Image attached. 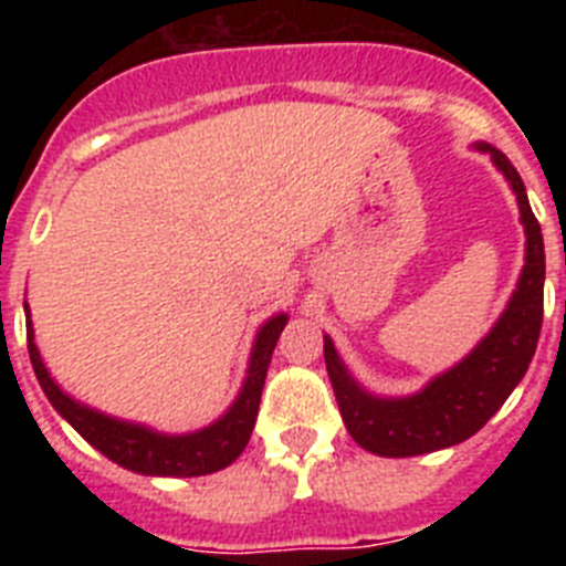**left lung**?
Segmentation results:
<instances>
[{"label": "left lung", "mask_w": 566, "mask_h": 566, "mask_svg": "<svg viewBox=\"0 0 566 566\" xmlns=\"http://www.w3.org/2000/svg\"><path fill=\"white\" fill-rule=\"evenodd\" d=\"M488 153L499 172L516 192L527 249L524 269L507 308L488 337L453 368L433 377L411 397H374L348 374L332 337H323L328 379L337 397L343 422L354 442L377 457H419L464 442L488 422L513 394L536 354L544 317V238L530 209L522 175L490 144H476Z\"/></svg>", "instance_id": "1"}]
</instances>
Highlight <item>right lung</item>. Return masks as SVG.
Here are the masks:
<instances>
[{
    "instance_id": "right-lung-1",
    "label": "right lung",
    "mask_w": 566,
    "mask_h": 566,
    "mask_svg": "<svg viewBox=\"0 0 566 566\" xmlns=\"http://www.w3.org/2000/svg\"><path fill=\"white\" fill-rule=\"evenodd\" d=\"M24 317H28V352L33 371H36L39 385H42L44 397L50 405L67 419L84 439H87L96 451L113 459L122 468L144 473V476H207L214 470H223L232 464L234 459L243 453L252 437L254 419H258L260 394H263V382H266L269 363H272V352L277 345L280 332L289 323L286 314H274L260 326L258 337L252 345V357H249V371L243 379L238 399L229 405V411L223 413L218 422L207 424L201 431L181 433H158L147 424L124 422V419L107 417V413L82 405L70 394H64L56 385V379L50 377L44 368L42 354H39L36 343H33V323H30V308L24 306Z\"/></svg>"
}]
</instances>
